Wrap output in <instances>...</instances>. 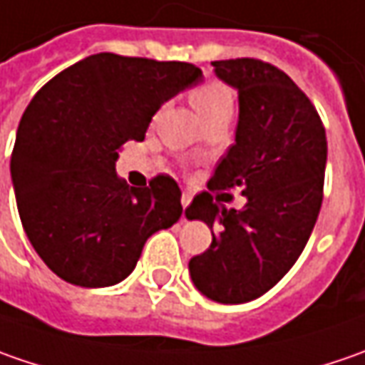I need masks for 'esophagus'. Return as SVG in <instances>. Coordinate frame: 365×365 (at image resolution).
Segmentation results:
<instances>
[{
    "mask_svg": "<svg viewBox=\"0 0 365 365\" xmlns=\"http://www.w3.org/2000/svg\"><path fill=\"white\" fill-rule=\"evenodd\" d=\"M190 201H192V192H190V190H185V192H182V197H180V203H182L185 209H187V207L190 205ZM182 219H185V213H182Z\"/></svg>",
    "mask_w": 365,
    "mask_h": 365,
    "instance_id": "1",
    "label": "esophagus"
}]
</instances>
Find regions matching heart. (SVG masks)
<instances>
[{
    "label": "heart",
    "instance_id": "b5f03b06",
    "mask_svg": "<svg viewBox=\"0 0 365 365\" xmlns=\"http://www.w3.org/2000/svg\"><path fill=\"white\" fill-rule=\"evenodd\" d=\"M190 103L205 121L233 111V93L219 81H203L190 91Z\"/></svg>",
    "mask_w": 365,
    "mask_h": 365
}]
</instances>
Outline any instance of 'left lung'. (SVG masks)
<instances>
[{
	"mask_svg": "<svg viewBox=\"0 0 365 365\" xmlns=\"http://www.w3.org/2000/svg\"><path fill=\"white\" fill-rule=\"evenodd\" d=\"M215 75L240 99L235 144L187 207L213 242L190 258L195 287L211 301H254L292 268L311 237L323 203L327 138L311 99L297 83L258 58L215 61ZM242 189L244 210L219 205L210 192Z\"/></svg>",
	"mask_w": 365,
	"mask_h": 365,
	"instance_id": "1",
	"label": "left lung"
}]
</instances>
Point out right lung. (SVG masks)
<instances>
[{"label":"right lung","instance_id":"right-lung-1","mask_svg":"<svg viewBox=\"0 0 365 365\" xmlns=\"http://www.w3.org/2000/svg\"><path fill=\"white\" fill-rule=\"evenodd\" d=\"M201 77L190 63L99 52L36 93L9 170L24 232L56 276L85 288L118 284L148 237L178 221L175 178L158 175L148 187H130L115 160L128 140H144L162 103Z\"/></svg>","mask_w":365,"mask_h":365}]
</instances>
